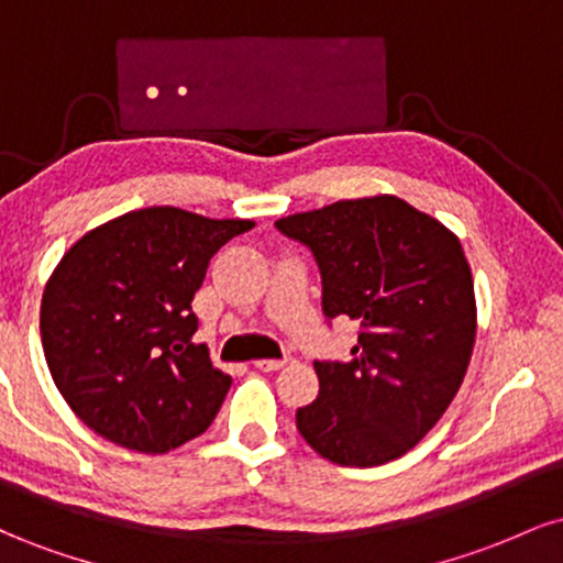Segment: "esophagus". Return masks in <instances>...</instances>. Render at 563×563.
Wrapping results in <instances>:
<instances>
[{"label": "esophagus", "instance_id": "1", "mask_svg": "<svg viewBox=\"0 0 563 563\" xmlns=\"http://www.w3.org/2000/svg\"><path fill=\"white\" fill-rule=\"evenodd\" d=\"M254 365L260 367V371H264V373H275V371H280V367L286 365V363H283V360H256Z\"/></svg>", "mask_w": 563, "mask_h": 563}]
</instances>
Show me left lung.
I'll return each instance as SVG.
<instances>
[{"instance_id":"8db88e82","label":"left lung","mask_w":563,"mask_h":563,"mask_svg":"<svg viewBox=\"0 0 563 563\" xmlns=\"http://www.w3.org/2000/svg\"><path fill=\"white\" fill-rule=\"evenodd\" d=\"M275 224L312 249L325 318L360 322L352 363H314L320 394L299 407L296 429L339 466L397 461L444 416L474 352L461 241L397 196L335 200Z\"/></svg>"}]
</instances>
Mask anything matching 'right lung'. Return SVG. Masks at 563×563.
Instances as JSON below:
<instances>
[{"label":"right lung","instance_id":"obj_1","mask_svg":"<svg viewBox=\"0 0 563 563\" xmlns=\"http://www.w3.org/2000/svg\"><path fill=\"white\" fill-rule=\"evenodd\" d=\"M251 228L151 206L63 254L44 286L42 346L57 391L95 434L164 455L209 429L232 378L192 344L190 303L211 256Z\"/></svg>","mask_w":563,"mask_h":563}]
</instances>
